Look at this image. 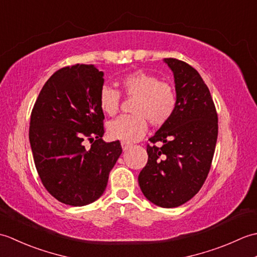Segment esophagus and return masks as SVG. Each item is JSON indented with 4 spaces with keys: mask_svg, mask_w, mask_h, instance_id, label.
I'll use <instances>...</instances> for the list:
<instances>
[{
    "mask_svg": "<svg viewBox=\"0 0 257 257\" xmlns=\"http://www.w3.org/2000/svg\"><path fill=\"white\" fill-rule=\"evenodd\" d=\"M121 147H122V150H127L130 147V144L125 143V141H121Z\"/></svg>",
    "mask_w": 257,
    "mask_h": 257,
    "instance_id": "34e87169",
    "label": "esophagus"
}]
</instances>
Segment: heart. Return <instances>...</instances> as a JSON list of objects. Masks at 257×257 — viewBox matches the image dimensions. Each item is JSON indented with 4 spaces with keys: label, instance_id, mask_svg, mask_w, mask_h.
I'll list each match as a JSON object with an SVG mask.
<instances>
[{
    "label": "heart",
    "instance_id": "heart-1",
    "mask_svg": "<svg viewBox=\"0 0 257 257\" xmlns=\"http://www.w3.org/2000/svg\"><path fill=\"white\" fill-rule=\"evenodd\" d=\"M120 91L128 98H135L133 114L119 117L108 124L111 138L134 143L146 134L148 122L160 127L173 116L178 106V95L174 87L161 81L156 75L145 70H135L119 78ZM99 106L108 116H114L120 107L119 91L111 87H103L99 94Z\"/></svg>",
    "mask_w": 257,
    "mask_h": 257
}]
</instances>
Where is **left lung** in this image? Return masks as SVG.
<instances>
[{"label":"left lung","mask_w":257,"mask_h":257,"mask_svg":"<svg viewBox=\"0 0 257 257\" xmlns=\"http://www.w3.org/2000/svg\"><path fill=\"white\" fill-rule=\"evenodd\" d=\"M176 83L173 116L149 140L148 162L138 182L144 195L161 207H176L199 192L211 169L217 139V113L200 74L185 62L165 58ZM160 141V149L154 144Z\"/></svg>","instance_id":"obj_1"}]
</instances>
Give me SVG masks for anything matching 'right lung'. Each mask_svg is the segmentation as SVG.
Returning <instances> with one entry per match:
<instances>
[{"mask_svg":"<svg viewBox=\"0 0 257 257\" xmlns=\"http://www.w3.org/2000/svg\"><path fill=\"white\" fill-rule=\"evenodd\" d=\"M102 85L103 73L94 65L63 67L48 78L33 107L30 143L36 170L50 194L65 204L83 206L99 198L122 152L119 140H102Z\"/></svg>","mask_w":257,"mask_h":257,"instance_id":"obj_1","label":"right lung"}]
</instances>
